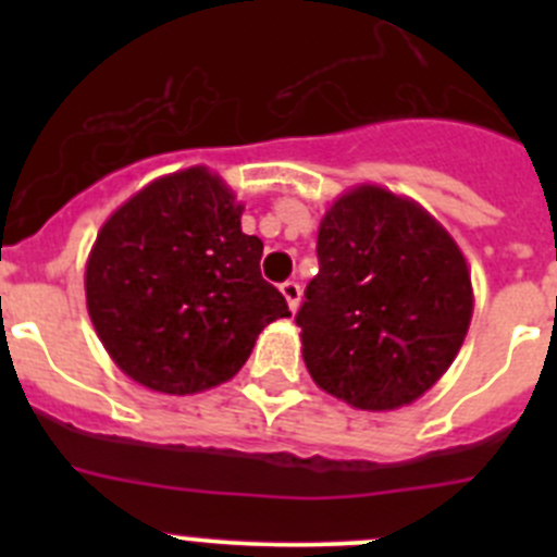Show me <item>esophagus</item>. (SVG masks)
Wrapping results in <instances>:
<instances>
[{
	"label": "esophagus",
	"instance_id": "1",
	"mask_svg": "<svg viewBox=\"0 0 557 557\" xmlns=\"http://www.w3.org/2000/svg\"><path fill=\"white\" fill-rule=\"evenodd\" d=\"M280 290H283L285 301H288L290 312L299 310V301H301V285L296 283V280H285L283 285H280Z\"/></svg>",
	"mask_w": 557,
	"mask_h": 557
}]
</instances>
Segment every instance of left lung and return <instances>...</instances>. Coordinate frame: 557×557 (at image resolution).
<instances>
[{
    "label": "left lung",
    "mask_w": 557,
    "mask_h": 557,
    "mask_svg": "<svg viewBox=\"0 0 557 557\" xmlns=\"http://www.w3.org/2000/svg\"><path fill=\"white\" fill-rule=\"evenodd\" d=\"M318 267L296 312L314 383L358 409L423 396L471 320V277L450 234L414 201L361 185L325 212Z\"/></svg>",
    "instance_id": "1"
}]
</instances>
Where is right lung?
Instances as JSON below:
<instances>
[{"label": "right lung", "mask_w": 557, "mask_h": 557, "mask_svg": "<svg viewBox=\"0 0 557 557\" xmlns=\"http://www.w3.org/2000/svg\"><path fill=\"white\" fill-rule=\"evenodd\" d=\"M201 166L139 190L99 232L88 314L112 361L150 391L185 396L232 380L263 325L288 318L261 277L263 243Z\"/></svg>", "instance_id": "right-lung-1"}]
</instances>
